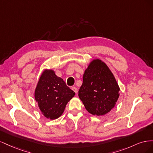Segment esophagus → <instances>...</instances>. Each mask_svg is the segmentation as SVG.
I'll list each match as a JSON object with an SVG mask.
<instances>
[{
	"instance_id": "34e87169",
	"label": "esophagus",
	"mask_w": 153,
	"mask_h": 153,
	"mask_svg": "<svg viewBox=\"0 0 153 153\" xmlns=\"http://www.w3.org/2000/svg\"><path fill=\"white\" fill-rule=\"evenodd\" d=\"M72 90L75 92V93H77V92H78V89H77V88L76 87H72Z\"/></svg>"
}]
</instances>
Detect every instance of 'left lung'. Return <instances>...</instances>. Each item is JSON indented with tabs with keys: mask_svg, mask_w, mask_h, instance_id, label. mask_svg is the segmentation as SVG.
Instances as JSON below:
<instances>
[{
	"mask_svg": "<svg viewBox=\"0 0 153 153\" xmlns=\"http://www.w3.org/2000/svg\"><path fill=\"white\" fill-rule=\"evenodd\" d=\"M119 90L108 67L101 60L95 59L84 72L78 96L90 114L103 115L114 107Z\"/></svg>",
	"mask_w": 153,
	"mask_h": 153,
	"instance_id": "1",
	"label": "left lung"
}]
</instances>
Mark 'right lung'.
Returning <instances> with one entry per match:
<instances>
[{"mask_svg": "<svg viewBox=\"0 0 153 153\" xmlns=\"http://www.w3.org/2000/svg\"><path fill=\"white\" fill-rule=\"evenodd\" d=\"M75 95L74 91L52 69H46L43 72L34 93L41 112L50 119L61 116L68 102Z\"/></svg>", "mask_w": 153, "mask_h": 153, "instance_id": "1", "label": "right lung"}]
</instances>
